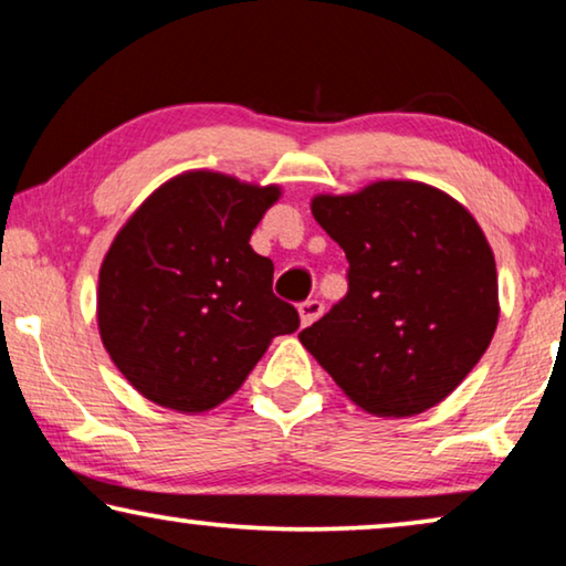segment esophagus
I'll list each match as a JSON object with an SVG mask.
<instances>
[{
    "label": "esophagus",
    "mask_w": 566,
    "mask_h": 566,
    "mask_svg": "<svg viewBox=\"0 0 566 566\" xmlns=\"http://www.w3.org/2000/svg\"><path fill=\"white\" fill-rule=\"evenodd\" d=\"M325 312V305L319 300H305L300 305V317H302V325H312L315 319L323 315Z\"/></svg>",
    "instance_id": "obj_1"
}]
</instances>
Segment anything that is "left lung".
<instances>
[{"label": "left lung", "mask_w": 566, "mask_h": 566, "mask_svg": "<svg viewBox=\"0 0 566 566\" xmlns=\"http://www.w3.org/2000/svg\"><path fill=\"white\" fill-rule=\"evenodd\" d=\"M312 216L348 259V292L300 340L348 399L411 417L458 389L499 325V276L460 202L421 182L384 180L319 196Z\"/></svg>", "instance_id": "8db88e82"}]
</instances>
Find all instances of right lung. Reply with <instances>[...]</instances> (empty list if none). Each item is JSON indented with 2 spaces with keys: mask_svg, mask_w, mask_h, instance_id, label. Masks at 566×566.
Here are the masks:
<instances>
[{
  "mask_svg": "<svg viewBox=\"0 0 566 566\" xmlns=\"http://www.w3.org/2000/svg\"><path fill=\"white\" fill-rule=\"evenodd\" d=\"M280 198L218 172H188L145 200L98 274V331L134 389L206 411L239 389L300 312L272 290V259L249 247Z\"/></svg>",
  "mask_w": 566,
  "mask_h": 566,
  "instance_id": "right-lung-1",
  "label": "right lung"
}]
</instances>
